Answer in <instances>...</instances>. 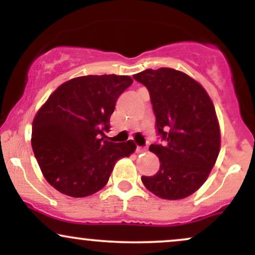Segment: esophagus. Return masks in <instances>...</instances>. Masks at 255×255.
Segmentation results:
<instances>
[{
	"label": "esophagus",
	"mask_w": 255,
	"mask_h": 255,
	"mask_svg": "<svg viewBox=\"0 0 255 255\" xmlns=\"http://www.w3.org/2000/svg\"><path fill=\"white\" fill-rule=\"evenodd\" d=\"M146 151H147L146 147H141V146H137L136 147V153H145Z\"/></svg>",
	"instance_id": "34e87169"
}]
</instances>
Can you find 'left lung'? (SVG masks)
<instances>
[{"label":"left lung","instance_id":"8db88e82","mask_svg":"<svg viewBox=\"0 0 255 255\" xmlns=\"http://www.w3.org/2000/svg\"><path fill=\"white\" fill-rule=\"evenodd\" d=\"M133 78L147 87L158 133L165 140L150 146L160 166L153 176H142V183L165 200L189 197L207 180L221 150L215 105L201 84L176 69H146Z\"/></svg>","mask_w":255,"mask_h":255}]
</instances>
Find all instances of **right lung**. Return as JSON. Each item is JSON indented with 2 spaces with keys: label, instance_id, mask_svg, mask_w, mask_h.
Wrapping results in <instances>:
<instances>
[{
  "label": "right lung",
  "instance_id": "right-lung-1",
  "mask_svg": "<svg viewBox=\"0 0 255 255\" xmlns=\"http://www.w3.org/2000/svg\"><path fill=\"white\" fill-rule=\"evenodd\" d=\"M128 75H85L49 96L32 122V150L45 180L62 194L85 198L108 183L116 162L135 151L133 140L104 139Z\"/></svg>",
  "mask_w": 255,
  "mask_h": 255
}]
</instances>
